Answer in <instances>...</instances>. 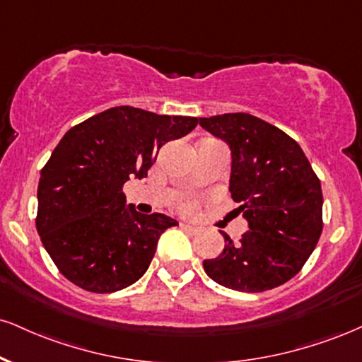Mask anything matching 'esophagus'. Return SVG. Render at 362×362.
Returning a JSON list of instances; mask_svg holds the SVG:
<instances>
[{
	"label": "esophagus",
	"mask_w": 362,
	"mask_h": 362,
	"mask_svg": "<svg viewBox=\"0 0 362 362\" xmlns=\"http://www.w3.org/2000/svg\"><path fill=\"white\" fill-rule=\"evenodd\" d=\"M180 228L185 230V233H189V234H199V228H195V226H192V224H187V223H182L180 224Z\"/></svg>",
	"instance_id": "obj_1"
}]
</instances>
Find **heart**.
<instances>
[{
    "label": "heart",
    "mask_w": 362,
    "mask_h": 362,
    "mask_svg": "<svg viewBox=\"0 0 362 362\" xmlns=\"http://www.w3.org/2000/svg\"><path fill=\"white\" fill-rule=\"evenodd\" d=\"M194 207H195V202L192 199H185L184 202H182V209H184V211H187V212L194 211Z\"/></svg>",
    "instance_id": "b5f03b06"
}]
</instances>
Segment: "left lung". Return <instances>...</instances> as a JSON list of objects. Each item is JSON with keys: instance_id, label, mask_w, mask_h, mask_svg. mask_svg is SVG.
<instances>
[{"instance_id": "left-lung-1", "label": "left lung", "mask_w": 362, "mask_h": 362, "mask_svg": "<svg viewBox=\"0 0 362 362\" xmlns=\"http://www.w3.org/2000/svg\"><path fill=\"white\" fill-rule=\"evenodd\" d=\"M200 126L233 151L230 197L243 206L250 230L204 269L216 283L238 291L272 290L291 280L315 250L324 228L322 189L302 148L276 126L247 115L200 117Z\"/></svg>"}]
</instances>
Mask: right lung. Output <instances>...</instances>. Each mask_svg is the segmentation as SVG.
<instances>
[{
  "label": "right lung",
  "instance_id": "obj_1",
  "mask_svg": "<svg viewBox=\"0 0 362 362\" xmlns=\"http://www.w3.org/2000/svg\"><path fill=\"white\" fill-rule=\"evenodd\" d=\"M197 117L116 106L72 126L38 182V234L57 269L82 290L111 293L145 275L162 234L177 221L124 207L123 185L143 178L170 139Z\"/></svg>",
  "mask_w": 362,
  "mask_h": 362
}]
</instances>
